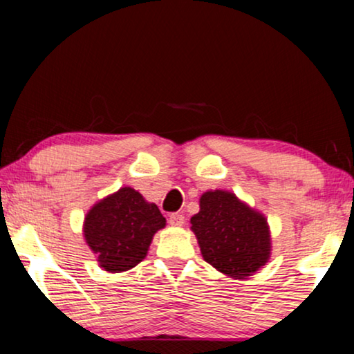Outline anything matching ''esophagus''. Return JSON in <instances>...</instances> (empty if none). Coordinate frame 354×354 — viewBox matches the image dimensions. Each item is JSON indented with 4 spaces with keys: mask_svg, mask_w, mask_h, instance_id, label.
Instances as JSON below:
<instances>
[{
    "mask_svg": "<svg viewBox=\"0 0 354 354\" xmlns=\"http://www.w3.org/2000/svg\"><path fill=\"white\" fill-rule=\"evenodd\" d=\"M183 222H185V217H183L180 212H172V214L169 216V224L171 225L180 227V225H183Z\"/></svg>",
    "mask_w": 354,
    "mask_h": 354,
    "instance_id": "1",
    "label": "esophagus"
}]
</instances>
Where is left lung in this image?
I'll return each mask as SVG.
<instances>
[{
	"instance_id": "obj_1",
	"label": "left lung",
	"mask_w": 354,
	"mask_h": 354,
	"mask_svg": "<svg viewBox=\"0 0 354 354\" xmlns=\"http://www.w3.org/2000/svg\"><path fill=\"white\" fill-rule=\"evenodd\" d=\"M190 224L203 259L229 277H250L270 258L268 219L234 193H203Z\"/></svg>"
}]
</instances>
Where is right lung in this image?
Returning a JSON list of instances; mask_svg holds the SVG:
<instances>
[{"label":"right lung","instance_id":"obj_1","mask_svg":"<svg viewBox=\"0 0 354 354\" xmlns=\"http://www.w3.org/2000/svg\"><path fill=\"white\" fill-rule=\"evenodd\" d=\"M164 227L166 219L158 206L124 187L86 212L84 236L100 268L114 274L142 263L154 234Z\"/></svg>","mask_w":354,"mask_h":354}]
</instances>
